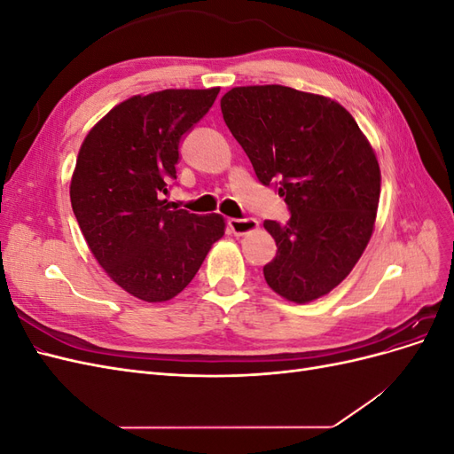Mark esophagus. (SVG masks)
Masks as SVG:
<instances>
[{"instance_id": "esophagus-1", "label": "esophagus", "mask_w": 454, "mask_h": 454, "mask_svg": "<svg viewBox=\"0 0 454 454\" xmlns=\"http://www.w3.org/2000/svg\"><path fill=\"white\" fill-rule=\"evenodd\" d=\"M229 229L235 232V235H248V232L257 229V219H254V217H242V219L232 217V219H229Z\"/></svg>"}]
</instances>
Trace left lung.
<instances>
[{
	"instance_id": "1",
	"label": "left lung",
	"mask_w": 454,
	"mask_h": 454,
	"mask_svg": "<svg viewBox=\"0 0 454 454\" xmlns=\"http://www.w3.org/2000/svg\"><path fill=\"white\" fill-rule=\"evenodd\" d=\"M222 114L257 180L277 187L292 214L286 225L263 223L278 248L263 267L267 284L294 303L329 294L373 232L380 195L373 147L340 104L282 85L231 89Z\"/></svg>"
}]
</instances>
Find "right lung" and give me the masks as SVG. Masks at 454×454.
Instances as JSON below:
<instances>
[{
	"label": "right lung",
	"instance_id": "add662e5",
	"mask_svg": "<svg viewBox=\"0 0 454 454\" xmlns=\"http://www.w3.org/2000/svg\"><path fill=\"white\" fill-rule=\"evenodd\" d=\"M217 92L132 96L79 149L70 199L81 232L109 278L147 303L180 294L225 232L219 214H189L164 199L176 180L180 142L208 114Z\"/></svg>",
	"mask_w": 454,
	"mask_h": 454
}]
</instances>
